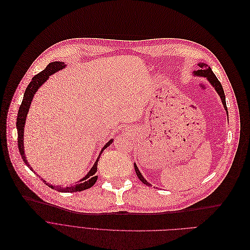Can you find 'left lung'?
<instances>
[{
  "label": "left lung",
  "instance_id": "1",
  "mask_svg": "<svg viewBox=\"0 0 250 250\" xmlns=\"http://www.w3.org/2000/svg\"><path fill=\"white\" fill-rule=\"evenodd\" d=\"M198 66H199L200 68H199L198 70H196V71H193V74L196 75V76H204V77H206V78L209 81L210 84H211L213 87H215L216 91L218 92V94H219L221 100H222L223 105H224V108H225L226 112H227V116H228L227 105H226V98H225V93H224V89H223V86H222V84H221V82L218 80V78L216 77V75L213 74V72L211 71L210 67H208L207 64H205V63H199ZM134 169H135V172H136L137 177L139 178V180H140L142 183H144V184L149 186L150 184L145 179L144 177H142L141 173L139 172V170H138V168H137L136 164H134Z\"/></svg>",
  "mask_w": 250,
  "mask_h": 250
}]
</instances>
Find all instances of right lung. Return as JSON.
Returning a JSON list of instances; mask_svg holds the SVG:
<instances>
[{
    "mask_svg": "<svg viewBox=\"0 0 250 250\" xmlns=\"http://www.w3.org/2000/svg\"><path fill=\"white\" fill-rule=\"evenodd\" d=\"M65 67H66V65L64 64V62H60V61H59V62H52V63L47 65L45 67V69L42 70V72H40L39 74L33 76V78L31 79L28 86L25 89L22 103L19 106V111H18V115H17V121H16L17 132H18V148H19V152L21 154L23 162L26 164V166L28 168H30L31 171H33V170L29 166V164H28V162H27V160L24 156V145H23V136H24V133H23V132H24V125H25V120H26V116H27V113H28V110H29V106H30L31 101L34 97L35 92H37L38 89L43 84V83L47 79H49V76L58 72L59 70H62ZM112 142H113V139H111V140L106 142L104 146L103 147V149L101 150L100 156H101L103 150L104 148H106L109 146H111ZM100 156H99L98 160L96 161V163H94V165L92 166V168L87 173V175L83 177L81 180L77 181L76 185H74V186H69V187L63 188V187L53 186L50 183H46L43 179H42V181L49 187H51L53 189H56V190H59L60 192H77V191H82V190L88 189V188L92 187L94 185V183H96L97 180H98V176H96L94 174H96V172L98 171V163H99V160H100Z\"/></svg>",
    "mask_w": 250,
    "mask_h": 250,
    "instance_id": "add662e5",
    "label": "right lung"
}]
</instances>
